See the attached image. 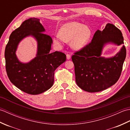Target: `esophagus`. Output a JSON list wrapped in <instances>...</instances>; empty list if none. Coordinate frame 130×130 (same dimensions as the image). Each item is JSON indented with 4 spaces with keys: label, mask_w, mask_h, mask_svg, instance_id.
<instances>
[{
    "label": "esophagus",
    "mask_w": 130,
    "mask_h": 130,
    "mask_svg": "<svg viewBox=\"0 0 130 130\" xmlns=\"http://www.w3.org/2000/svg\"><path fill=\"white\" fill-rule=\"evenodd\" d=\"M67 59L68 60H70V59H71L70 55H69V54H67Z\"/></svg>",
    "instance_id": "obj_1"
}]
</instances>
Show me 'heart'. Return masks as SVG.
I'll return each instance as SVG.
<instances>
[{"mask_svg":"<svg viewBox=\"0 0 130 130\" xmlns=\"http://www.w3.org/2000/svg\"><path fill=\"white\" fill-rule=\"evenodd\" d=\"M92 35L89 27L76 22L63 24L60 29V34L55 36L54 41L61 46L65 42L71 41V47L75 50H80L87 45Z\"/></svg>","mask_w":130,"mask_h":130,"instance_id":"b5f03b06","label":"heart"}]
</instances>
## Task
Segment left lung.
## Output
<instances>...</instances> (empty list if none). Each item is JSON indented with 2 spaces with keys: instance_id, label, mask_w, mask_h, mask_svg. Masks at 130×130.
Wrapping results in <instances>:
<instances>
[{
  "instance_id": "1",
  "label": "left lung",
  "mask_w": 130,
  "mask_h": 130,
  "mask_svg": "<svg viewBox=\"0 0 130 130\" xmlns=\"http://www.w3.org/2000/svg\"><path fill=\"white\" fill-rule=\"evenodd\" d=\"M107 44H124L122 32L113 24L107 23L103 31L97 30L91 42L71 57L77 85L88 92H98L112 86L119 79L126 56L125 46L114 56H102Z\"/></svg>"
}]
</instances>
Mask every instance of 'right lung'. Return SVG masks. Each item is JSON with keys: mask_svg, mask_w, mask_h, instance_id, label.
I'll return each mask as SVG.
<instances>
[{"mask_svg": "<svg viewBox=\"0 0 130 130\" xmlns=\"http://www.w3.org/2000/svg\"><path fill=\"white\" fill-rule=\"evenodd\" d=\"M45 32L40 19L31 18L13 31L5 50V68L10 81L16 87L29 94L45 92L54 84V72L67 57L59 51L51 52L52 40ZM32 36L37 40V56L29 62H21L16 55L19 42Z\"/></svg>", "mask_w": 130, "mask_h": 130, "instance_id": "1", "label": "right lung"}]
</instances>
